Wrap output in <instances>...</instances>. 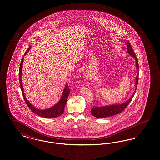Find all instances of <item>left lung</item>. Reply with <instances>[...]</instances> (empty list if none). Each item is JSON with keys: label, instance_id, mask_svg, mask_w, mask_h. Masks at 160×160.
Masks as SVG:
<instances>
[{"label": "left lung", "instance_id": "1", "mask_svg": "<svg viewBox=\"0 0 160 160\" xmlns=\"http://www.w3.org/2000/svg\"><path fill=\"white\" fill-rule=\"evenodd\" d=\"M127 50L128 53L130 54L131 56H132L136 62V68L138 70V73L136 77V82H135V89L132 94V95L130 98L124 102H122L121 104H110L107 106L98 107L94 106V107L91 109V114L97 118H105L107 117L112 116L114 115L119 114L122 112H123L124 109L126 108V107L129 105L130 101L132 100L135 93L136 92L137 85L138 82V77H139V65H138V59L136 58V56L134 53V52L131 47L130 42L128 41V46H127Z\"/></svg>", "mask_w": 160, "mask_h": 160}]
</instances>
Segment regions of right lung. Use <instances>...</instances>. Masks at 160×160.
Instances as JSON below:
<instances>
[{
  "instance_id": "add662e5",
  "label": "right lung",
  "mask_w": 160,
  "mask_h": 160,
  "mask_svg": "<svg viewBox=\"0 0 160 160\" xmlns=\"http://www.w3.org/2000/svg\"><path fill=\"white\" fill-rule=\"evenodd\" d=\"M31 49V46L30 48L27 49V50L25 52V53L24 54V56H25L27 53L30 51ZM23 60H24V58H22V59L21 60V65L19 67V83H20V86H21V89L22 91V93L23 95V97H24V100L25 101L26 104H27V106L31 109V110L34 113H36V114L38 115L39 116H41L42 118H56L58 116H59L60 115L62 114L64 112V109H65V107L66 103L68 100V97L69 96V94L70 93V91L69 87L68 86V83L66 84L65 87L63 89V91L62 92V97L60 99V100L55 104L53 106L50 107V108H48L44 110H40V109H38L34 106H33V105L27 100V99L25 97V95L24 94V87L22 85V79H21V76H22V64H23Z\"/></svg>"
}]
</instances>
